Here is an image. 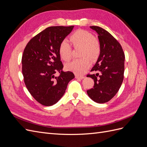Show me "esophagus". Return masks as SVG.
Wrapping results in <instances>:
<instances>
[{
	"mask_svg": "<svg viewBox=\"0 0 147 147\" xmlns=\"http://www.w3.org/2000/svg\"><path fill=\"white\" fill-rule=\"evenodd\" d=\"M75 78H77V79H83V78H84V77L79 76V75H75Z\"/></svg>",
	"mask_w": 147,
	"mask_h": 147,
	"instance_id": "34e87169",
	"label": "esophagus"
}]
</instances>
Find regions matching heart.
Here are the masks:
<instances>
[{
    "label": "heart",
    "mask_w": 147,
    "mask_h": 147,
    "mask_svg": "<svg viewBox=\"0 0 147 147\" xmlns=\"http://www.w3.org/2000/svg\"><path fill=\"white\" fill-rule=\"evenodd\" d=\"M69 40L74 48H81V59H75L67 64L66 70L77 75H82L89 69L91 63L86 57L91 60H95L100 53V46L99 42L91 33L86 30L78 29L69 37ZM59 53L61 57L65 61H69L72 57V48L64 40L59 46Z\"/></svg>",
    "instance_id": "obj_1"
}]
</instances>
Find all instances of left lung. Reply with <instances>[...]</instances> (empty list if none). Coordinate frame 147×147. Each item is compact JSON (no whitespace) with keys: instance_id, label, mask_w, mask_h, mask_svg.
Wrapping results in <instances>:
<instances>
[{"instance_id":"left-lung-1","label":"left lung","mask_w":147,"mask_h":147,"mask_svg":"<svg viewBox=\"0 0 147 147\" xmlns=\"http://www.w3.org/2000/svg\"><path fill=\"white\" fill-rule=\"evenodd\" d=\"M98 34L100 53L91 70L97 74L88 75L94 85L87 91L90 98L97 103L109 102L117 94L124 78L125 56L119 43L108 31L98 26H90Z\"/></svg>"}]
</instances>
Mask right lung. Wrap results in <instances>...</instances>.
Returning <instances> with one entry per match:
<instances>
[{"instance_id":"obj_1","label":"right lung","mask_w":147,"mask_h":147,"mask_svg":"<svg viewBox=\"0 0 147 147\" xmlns=\"http://www.w3.org/2000/svg\"><path fill=\"white\" fill-rule=\"evenodd\" d=\"M74 26H51L35 35L26 45L22 57V72L30 94L45 106L55 104L63 96L69 82L75 78L63 72L59 46ZM56 72L60 73L56 77Z\"/></svg>"}]
</instances>
